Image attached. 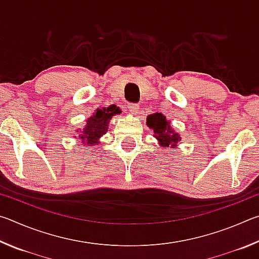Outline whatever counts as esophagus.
<instances>
[{"mask_svg":"<svg viewBox=\"0 0 259 259\" xmlns=\"http://www.w3.org/2000/svg\"><path fill=\"white\" fill-rule=\"evenodd\" d=\"M128 108H129V111H130L131 114H137L138 109H139V106H138L137 104H129L128 105Z\"/></svg>","mask_w":259,"mask_h":259,"instance_id":"esophagus-1","label":"esophagus"}]
</instances>
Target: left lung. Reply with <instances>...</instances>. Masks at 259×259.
Returning a JSON list of instances; mask_svg holds the SVG:
<instances>
[{"label":"left lung","instance_id":"1","mask_svg":"<svg viewBox=\"0 0 259 259\" xmlns=\"http://www.w3.org/2000/svg\"><path fill=\"white\" fill-rule=\"evenodd\" d=\"M146 124L148 125V128L153 129L154 137L159 140L161 146H171V148H174L179 140L182 139L181 136L172 130L169 121H166L163 114L155 113L148 115L146 119Z\"/></svg>","mask_w":259,"mask_h":259}]
</instances>
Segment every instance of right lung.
<instances>
[{
	"instance_id": "add662e5",
	"label": "right lung",
	"mask_w": 259,
	"mask_h": 259,
	"mask_svg": "<svg viewBox=\"0 0 259 259\" xmlns=\"http://www.w3.org/2000/svg\"><path fill=\"white\" fill-rule=\"evenodd\" d=\"M119 113H121L119 108H98L94 113V115L87 120V125L83 128L81 134L78 135L82 143L87 144L88 146H93L98 144L99 138L107 133L108 123L111 121L112 116Z\"/></svg>"
}]
</instances>
